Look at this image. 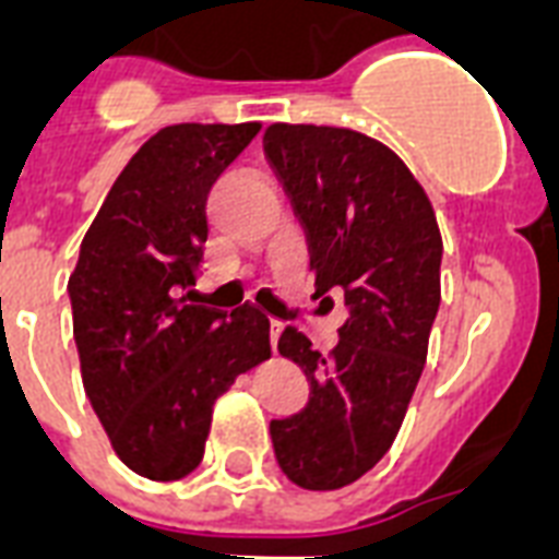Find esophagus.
Here are the masks:
<instances>
[{"instance_id": "34e87169", "label": "esophagus", "mask_w": 559, "mask_h": 559, "mask_svg": "<svg viewBox=\"0 0 559 559\" xmlns=\"http://www.w3.org/2000/svg\"><path fill=\"white\" fill-rule=\"evenodd\" d=\"M281 333H284V324H281V322H272V324H270V340H272V350H275V354H278Z\"/></svg>"}]
</instances>
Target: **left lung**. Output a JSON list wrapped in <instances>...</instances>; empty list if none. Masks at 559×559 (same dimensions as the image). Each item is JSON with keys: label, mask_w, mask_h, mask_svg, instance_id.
I'll list each match as a JSON object with an SVG mask.
<instances>
[{"label": "left lung", "mask_w": 559, "mask_h": 559, "mask_svg": "<svg viewBox=\"0 0 559 559\" xmlns=\"http://www.w3.org/2000/svg\"><path fill=\"white\" fill-rule=\"evenodd\" d=\"M263 153L305 228L316 296L342 293L340 345L319 354L296 328L281 357L301 366L310 400L272 420L284 476L340 490L391 450L424 373L441 307V231L432 202L385 144L345 127L272 124Z\"/></svg>", "instance_id": "1"}]
</instances>
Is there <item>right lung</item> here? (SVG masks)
<instances>
[{
    "label": "right lung",
    "mask_w": 559,
    "mask_h": 559,
    "mask_svg": "<svg viewBox=\"0 0 559 559\" xmlns=\"http://www.w3.org/2000/svg\"><path fill=\"white\" fill-rule=\"evenodd\" d=\"M261 124H174L147 139L109 188L69 278L83 389L118 459L151 481L200 467L211 412L270 359L252 305H193L205 200Z\"/></svg>",
    "instance_id": "1"
}]
</instances>
